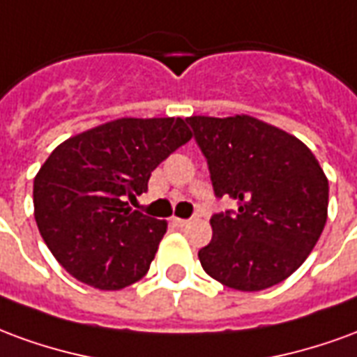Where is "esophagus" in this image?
<instances>
[{"label":"esophagus","mask_w":357,"mask_h":357,"mask_svg":"<svg viewBox=\"0 0 357 357\" xmlns=\"http://www.w3.org/2000/svg\"><path fill=\"white\" fill-rule=\"evenodd\" d=\"M172 224L176 225V227H185L189 224V220H183V218H172Z\"/></svg>","instance_id":"esophagus-1"}]
</instances>
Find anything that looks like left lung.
Wrapping results in <instances>:
<instances>
[{
  "mask_svg": "<svg viewBox=\"0 0 357 357\" xmlns=\"http://www.w3.org/2000/svg\"><path fill=\"white\" fill-rule=\"evenodd\" d=\"M216 199L237 208L210 218L202 269L235 291H264L304 264L327 222L329 181L312 151L252 116H191Z\"/></svg>",
  "mask_w": 357,
  "mask_h": 357,
  "instance_id": "left-lung-1",
  "label": "left lung"
}]
</instances>
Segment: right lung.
I'll list each match as a JSON object with an SVG mask.
<instances>
[{
    "label": "right lung",
    "instance_id": "right-lung-1",
    "mask_svg": "<svg viewBox=\"0 0 357 357\" xmlns=\"http://www.w3.org/2000/svg\"><path fill=\"white\" fill-rule=\"evenodd\" d=\"M181 118H120L61 143L34 179L45 245L78 281L118 291L149 271L166 222L132 210L151 172L191 139Z\"/></svg>",
    "mask_w": 357,
    "mask_h": 357
}]
</instances>
